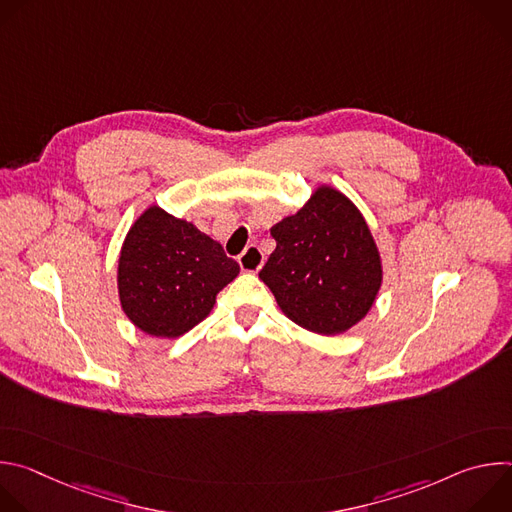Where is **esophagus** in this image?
Masks as SVG:
<instances>
[{"label":"esophagus","mask_w":512,"mask_h":512,"mask_svg":"<svg viewBox=\"0 0 512 512\" xmlns=\"http://www.w3.org/2000/svg\"><path fill=\"white\" fill-rule=\"evenodd\" d=\"M263 261H265V255L257 245H249L245 253L239 257V265L247 273H257L263 267Z\"/></svg>","instance_id":"esophagus-1"}]
</instances>
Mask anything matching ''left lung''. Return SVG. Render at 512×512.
I'll use <instances>...</instances> for the list:
<instances>
[{
	"label": "left lung",
	"mask_w": 512,
	"mask_h": 512,
	"mask_svg": "<svg viewBox=\"0 0 512 512\" xmlns=\"http://www.w3.org/2000/svg\"><path fill=\"white\" fill-rule=\"evenodd\" d=\"M275 251L259 271L281 312L298 326L334 336L373 308L383 283L377 243L360 210L332 186L271 227Z\"/></svg>",
	"instance_id": "1"
}]
</instances>
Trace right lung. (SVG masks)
Segmentation results:
<instances>
[{"label":"right lung","mask_w":512,"mask_h":512,"mask_svg":"<svg viewBox=\"0 0 512 512\" xmlns=\"http://www.w3.org/2000/svg\"><path fill=\"white\" fill-rule=\"evenodd\" d=\"M239 263L184 218L150 206L131 225L119 255L117 289L125 316L145 334L178 338L202 322Z\"/></svg>","instance_id":"add662e5"}]
</instances>
